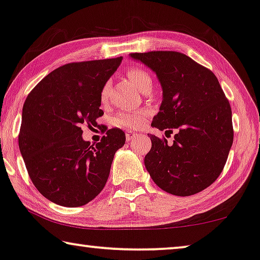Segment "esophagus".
Here are the masks:
<instances>
[{
  "mask_svg": "<svg viewBox=\"0 0 260 260\" xmlns=\"http://www.w3.org/2000/svg\"><path fill=\"white\" fill-rule=\"evenodd\" d=\"M137 137H138V133H134V132H132V131H126V140L127 141L134 140Z\"/></svg>",
  "mask_w": 260,
  "mask_h": 260,
  "instance_id": "34e87169",
  "label": "esophagus"
}]
</instances>
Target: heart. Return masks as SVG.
<instances>
[{"label":"heart","mask_w":260,"mask_h":260,"mask_svg":"<svg viewBox=\"0 0 260 260\" xmlns=\"http://www.w3.org/2000/svg\"><path fill=\"white\" fill-rule=\"evenodd\" d=\"M128 79L133 83L135 87L140 91H143L147 86H152V78L145 70L132 69L127 73ZM110 93V84H105L100 92V100L105 103ZM147 112L145 111H121L115 117L114 121L120 127L125 128H139L145 123Z\"/></svg>","instance_id":"1"}]
</instances>
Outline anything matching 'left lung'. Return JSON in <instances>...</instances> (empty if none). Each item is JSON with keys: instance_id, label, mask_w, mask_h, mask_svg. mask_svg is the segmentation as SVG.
<instances>
[{"instance_id": "obj_1", "label": "left lung", "mask_w": 260, "mask_h": 260, "mask_svg": "<svg viewBox=\"0 0 260 260\" xmlns=\"http://www.w3.org/2000/svg\"><path fill=\"white\" fill-rule=\"evenodd\" d=\"M156 75L162 88L152 126L175 131L173 145L148 135L152 148L145 167L162 190L190 196L214 183L234 141L230 104L210 70L175 51L129 53Z\"/></svg>"}]
</instances>
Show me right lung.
I'll list each match as a JSON object with an SVG mask.
<instances>
[{
    "label": "right lung",
    "mask_w": 260,
    "mask_h": 260,
    "mask_svg": "<svg viewBox=\"0 0 260 260\" xmlns=\"http://www.w3.org/2000/svg\"><path fill=\"white\" fill-rule=\"evenodd\" d=\"M121 60L63 65L41 80L23 105L19 152L34 185L53 203L81 207L105 187L126 135L112 128L91 145L81 137V126H94L104 114L100 92Z\"/></svg>",
    "instance_id": "1"
}]
</instances>
